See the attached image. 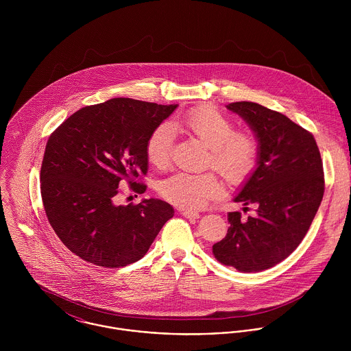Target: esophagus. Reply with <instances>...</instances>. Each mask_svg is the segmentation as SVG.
Returning a JSON list of instances; mask_svg holds the SVG:
<instances>
[{"instance_id": "34e87169", "label": "esophagus", "mask_w": 351, "mask_h": 351, "mask_svg": "<svg viewBox=\"0 0 351 351\" xmlns=\"http://www.w3.org/2000/svg\"><path fill=\"white\" fill-rule=\"evenodd\" d=\"M181 213H182V216H185V217H188V219H199V217H200V213H199V212L191 210V209H185V208L181 209Z\"/></svg>"}]
</instances>
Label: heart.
<instances>
[{
	"instance_id": "1",
	"label": "heart",
	"mask_w": 351,
	"mask_h": 351,
	"mask_svg": "<svg viewBox=\"0 0 351 351\" xmlns=\"http://www.w3.org/2000/svg\"><path fill=\"white\" fill-rule=\"evenodd\" d=\"M173 130H182L197 138L209 149V163L230 182H241L249 177L258 156V145L249 132H234L230 119L215 109L199 108L158 125L146 145L147 159L154 166L163 167L170 159ZM159 195L182 208H202L223 192L216 174L176 173L158 184Z\"/></svg>"
}]
</instances>
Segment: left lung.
Wrapping results in <instances>:
<instances>
[{
    "label": "left lung",
    "instance_id": "obj_1",
    "mask_svg": "<svg viewBox=\"0 0 351 351\" xmlns=\"http://www.w3.org/2000/svg\"><path fill=\"white\" fill-rule=\"evenodd\" d=\"M254 132L258 156L235 202L256 205L255 215L228 213L224 239L212 246L215 258L242 273L261 271L289 256L304 239L324 193L323 163L308 131L285 114L259 104L226 105Z\"/></svg>",
    "mask_w": 351,
    "mask_h": 351
}]
</instances>
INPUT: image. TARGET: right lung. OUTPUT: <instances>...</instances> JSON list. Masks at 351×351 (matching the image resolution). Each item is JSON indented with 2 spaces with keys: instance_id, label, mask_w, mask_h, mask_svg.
Instances as JSON below:
<instances>
[{
  "instance_id": "obj_1",
  "label": "right lung",
  "mask_w": 351,
  "mask_h": 351,
  "mask_svg": "<svg viewBox=\"0 0 351 351\" xmlns=\"http://www.w3.org/2000/svg\"><path fill=\"white\" fill-rule=\"evenodd\" d=\"M177 104L112 99L85 106L50 136L42 162V199L60 242L86 262L121 267L139 261L163 224L174 216L166 201L117 204L119 186L146 174L151 132Z\"/></svg>"
}]
</instances>
